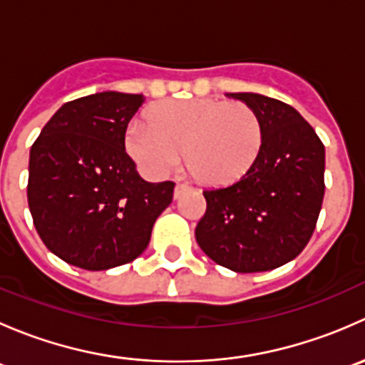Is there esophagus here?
<instances>
[{
	"mask_svg": "<svg viewBox=\"0 0 365 365\" xmlns=\"http://www.w3.org/2000/svg\"><path fill=\"white\" fill-rule=\"evenodd\" d=\"M187 189H189V185H187V183H178V185H176V189H175V197L182 196V194L185 192Z\"/></svg>",
	"mask_w": 365,
	"mask_h": 365,
	"instance_id": "34e87169",
	"label": "esophagus"
}]
</instances>
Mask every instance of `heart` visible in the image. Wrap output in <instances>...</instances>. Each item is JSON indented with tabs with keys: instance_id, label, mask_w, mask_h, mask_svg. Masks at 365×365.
Segmentation results:
<instances>
[{
	"instance_id": "1",
	"label": "heart",
	"mask_w": 365,
	"mask_h": 365,
	"mask_svg": "<svg viewBox=\"0 0 365 365\" xmlns=\"http://www.w3.org/2000/svg\"><path fill=\"white\" fill-rule=\"evenodd\" d=\"M148 118L128 123L125 146L150 175L176 168L185 150L187 168L200 182L224 187L244 178L263 148V121L244 102L168 101L153 106Z\"/></svg>"
}]
</instances>
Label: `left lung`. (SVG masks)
I'll use <instances>...</instances> for the list:
<instances>
[{
  "instance_id": "obj_1",
  "label": "left lung",
  "mask_w": 365,
  "mask_h": 365,
  "mask_svg": "<svg viewBox=\"0 0 365 365\" xmlns=\"http://www.w3.org/2000/svg\"><path fill=\"white\" fill-rule=\"evenodd\" d=\"M259 114L264 141L237 183L205 190L196 240L217 264L238 274L295 259L314 233L325 196V146L297 109L257 93H230Z\"/></svg>"
}]
</instances>
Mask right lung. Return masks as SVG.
Returning a JSON list of instances; mask_svg holds the SVG:
<instances>
[{
    "mask_svg": "<svg viewBox=\"0 0 365 365\" xmlns=\"http://www.w3.org/2000/svg\"><path fill=\"white\" fill-rule=\"evenodd\" d=\"M143 95L102 91L61 106L29 152L28 205L51 252L84 270L130 263L148 247L175 182L150 183L125 152Z\"/></svg>",
    "mask_w": 365,
    "mask_h": 365,
    "instance_id": "add662e5",
    "label": "right lung"
}]
</instances>
